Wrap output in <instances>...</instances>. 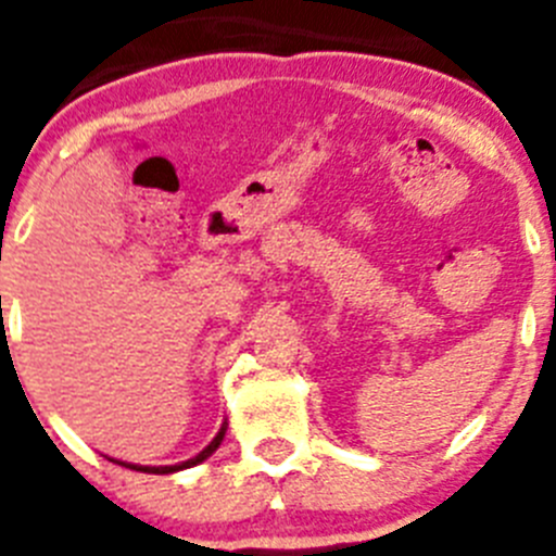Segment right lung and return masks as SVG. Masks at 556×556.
Wrapping results in <instances>:
<instances>
[{
	"mask_svg": "<svg viewBox=\"0 0 556 556\" xmlns=\"http://www.w3.org/2000/svg\"><path fill=\"white\" fill-rule=\"evenodd\" d=\"M225 431H228V424H223V429L217 431V437H214V440H211V443L205 445V448L200 451L198 456H191V459L180 462V465H161V468H150V465H132V462H119V465H125V468H130V470H141V473H159V476L178 473V470L194 468V465H200V462L208 459V456L214 454V451L219 448V443H223V440H225Z\"/></svg>",
	"mask_w": 556,
	"mask_h": 556,
	"instance_id": "right-lung-1",
	"label": "right lung"
}]
</instances>
